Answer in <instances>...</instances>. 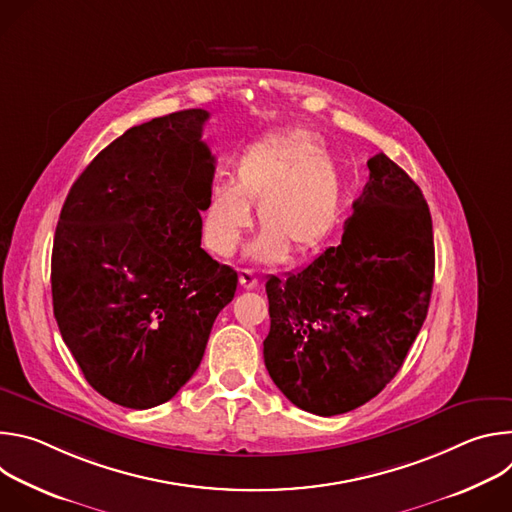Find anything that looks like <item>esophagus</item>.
I'll return each instance as SVG.
<instances>
[{
  "label": "esophagus",
  "mask_w": 512,
  "mask_h": 512,
  "mask_svg": "<svg viewBox=\"0 0 512 512\" xmlns=\"http://www.w3.org/2000/svg\"><path fill=\"white\" fill-rule=\"evenodd\" d=\"M239 279H241V285H243L245 289H255V287L259 285V281H261L251 269H241Z\"/></svg>",
  "instance_id": "esophagus-1"
}]
</instances>
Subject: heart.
Masks as SVG:
<instances>
[{
	"instance_id": "obj_1",
	"label": "heart",
	"mask_w": 512,
	"mask_h": 512,
	"mask_svg": "<svg viewBox=\"0 0 512 512\" xmlns=\"http://www.w3.org/2000/svg\"><path fill=\"white\" fill-rule=\"evenodd\" d=\"M231 182L210 186L202 208V239L218 257H231L251 227V204L263 231L251 255L265 263L281 261L289 247L316 251L334 231L342 192L322 139L308 129L265 135L233 160Z\"/></svg>"
}]
</instances>
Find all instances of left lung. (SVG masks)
I'll use <instances>...</instances> for the list:
<instances>
[{
  "instance_id": "obj_1",
  "label": "left lung",
  "mask_w": 512,
  "mask_h": 512,
  "mask_svg": "<svg viewBox=\"0 0 512 512\" xmlns=\"http://www.w3.org/2000/svg\"><path fill=\"white\" fill-rule=\"evenodd\" d=\"M352 204L342 243L265 283L269 377L296 407L330 417L377 397L427 316L433 229L419 186L385 154Z\"/></svg>"
}]
</instances>
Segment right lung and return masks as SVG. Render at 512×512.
<instances>
[{
	"mask_svg": "<svg viewBox=\"0 0 512 512\" xmlns=\"http://www.w3.org/2000/svg\"><path fill=\"white\" fill-rule=\"evenodd\" d=\"M204 109L127 129L85 168L60 210L52 306L89 385L150 409L196 373L237 271L202 247L214 158Z\"/></svg>",
	"mask_w": 512,
	"mask_h": 512,
	"instance_id": "right-lung-1",
	"label": "right lung"
}]
</instances>
